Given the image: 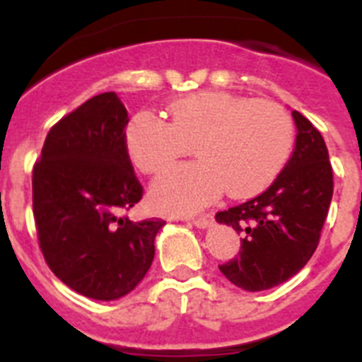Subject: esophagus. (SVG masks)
Here are the masks:
<instances>
[{"label":"esophagus","mask_w":362,"mask_h":362,"mask_svg":"<svg viewBox=\"0 0 362 362\" xmlns=\"http://www.w3.org/2000/svg\"><path fill=\"white\" fill-rule=\"evenodd\" d=\"M192 225L197 226V228H209L212 225V217L210 216H199L196 219H192Z\"/></svg>","instance_id":"34e87169"}]
</instances>
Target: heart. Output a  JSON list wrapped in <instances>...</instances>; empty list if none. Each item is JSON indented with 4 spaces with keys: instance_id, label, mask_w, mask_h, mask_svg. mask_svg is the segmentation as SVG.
<instances>
[{
    "instance_id": "1",
    "label": "heart",
    "mask_w": 362,
    "mask_h": 362,
    "mask_svg": "<svg viewBox=\"0 0 362 362\" xmlns=\"http://www.w3.org/2000/svg\"><path fill=\"white\" fill-rule=\"evenodd\" d=\"M293 123L272 101L228 92H197L170 107V124L148 110L124 129L130 161L159 174L194 146L197 161L159 175L150 199L161 212L187 216L214 203L223 192L252 197L276 181L293 146Z\"/></svg>"
}]
</instances>
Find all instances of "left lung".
Instances as JSON below:
<instances>
[{"label":"left lung","mask_w":362,"mask_h":362,"mask_svg":"<svg viewBox=\"0 0 362 362\" xmlns=\"http://www.w3.org/2000/svg\"><path fill=\"white\" fill-rule=\"evenodd\" d=\"M297 137L292 158L261 196L216 216L243 233L238 257L221 264L223 276L246 292L288 281L310 261L334 194L328 148L303 114L292 112Z\"/></svg>","instance_id":"8db88e82"}]
</instances>
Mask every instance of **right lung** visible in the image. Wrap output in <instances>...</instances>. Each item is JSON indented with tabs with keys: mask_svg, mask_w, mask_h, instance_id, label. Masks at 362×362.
Instances as JSON below:
<instances>
[{
	"mask_svg": "<svg viewBox=\"0 0 362 362\" xmlns=\"http://www.w3.org/2000/svg\"><path fill=\"white\" fill-rule=\"evenodd\" d=\"M129 114L116 92L85 101L50 129L32 172L41 252L74 292L116 300L146 276L161 219L130 221L143 197L124 146Z\"/></svg>",
	"mask_w": 362,
	"mask_h": 362,
	"instance_id": "obj_1",
	"label": "right lung"
}]
</instances>
